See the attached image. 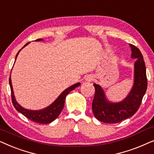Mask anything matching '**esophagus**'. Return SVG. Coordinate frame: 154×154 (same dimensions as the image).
Returning a JSON list of instances; mask_svg holds the SVG:
<instances>
[{
  "label": "esophagus",
  "instance_id": "esophagus-1",
  "mask_svg": "<svg viewBox=\"0 0 154 154\" xmlns=\"http://www.w3.org/2000/svg\"><path fill=\"white\" fill-rule=\"evenodd\" d=\"M93 77L91 75H87V77H85V81L86 82H91L93 80Z\"/></svg>",
  "mask_w": 154,
  "mask_h": 154
}]
</instances>
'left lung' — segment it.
<instances>
[{
    "label": "left lung",
    "instance_id": "left-lung-1",
    "mask_svg": "<svg viewBox=\"0 0 154 154\" xmlns=\"http://www.w3.org/2000/svg\"><path fill=\"white\" fill-rule=\"evenodd\" d=\"M131 58H136L134 64V83L128 95L120 102L108 99L103 88L94 84L95 95L92 102V110L95 118L106 123H118L130 118L138 110L147 89L146 66L141 51L130 44Z\"/></svg>",
    "mask_w": 154,
    "mask_h": 154
}]
</instances>
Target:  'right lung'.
I'll use <instances>...</instances> for the list:
<instances>
[{"instance_id": "obj_1", "label": "right lung", "mask_w": 154, "mask_h": 154, "mask_svg": "<svg viewBox=\"0 0 154 154\" xmlns=\"http://www.w3.org/2000/svg\"><path fill=\"white\" fill-rule=\"evenodd\" d=\"M36 42H41V41H44L42 38H38V39L35 40ZM30 42L27 43L24 45V47H22V48H24V47L29 44ZM20 50L18 51L15 57V60L17 59V57L20 52ZM9 85L10 87V90H11V96H12V101H13L14 107L15 108V109L17 110L18 112H20V113H22L23 116H24L26 118L29 119L30 120H32L33 122H38L40 124H49L51 122H52L53 120H55L58 118L59 115L60 114L61 111L63 110V108L64 107L65 105V98L67 94L69 92L72 91L77 88L79 86H80L81 84L79 82H77L75 84V85L70 86L68 88H67L66 89H65L60 95L58 96V97L52 103L50 104L47 107L43 108L41 110H29L26 108H24L20 105L16 101V98L15 97V94H14V91L13 85H12V81H11V75L10 76L9 79Z\"/></svg>"}]
</instances>
